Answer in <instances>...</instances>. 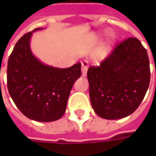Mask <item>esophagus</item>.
<instances>
[{
    "label": "esophagus",
    "mask_w": 156,
    "mask_h": 156,
    "mask_svg": "<svg viewBox=\"0 0 156 156\" xmlns=\"http://www.w3.org/2000/svg\"><path fill=\"white\" fill-rule=\"evenodd\" d=\"M82 65V75L85 76L87 74V71L88 68V62L87 61H83L81 62Z\"/></svg>",
    "instance_id": "obj_1"
}]
</instances>
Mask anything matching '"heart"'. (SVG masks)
Listing matches in <instances>:
<instances>
[{
	"mask_svg": "<svg viewBox=\"0 0 156 156\" xmlns=\"http://www.w3.org/2000/svg\"><path fill=\"white\" fill-rule=\"evenodd\" d=\"M115 36L114 34H111V35L109 36V39H108V44L105 46V48H103L100 50V51H98V53H97V56H98V58H100V59H104L105 58L107 57V55L109 53V51L111 50L112 46L113 44L115 43Z\"/></svg>",
	"mask_w": 156,
	"mask_h": 156,
	"instance_id": "obj_1",
	"label": "heart"
}]
</instances>
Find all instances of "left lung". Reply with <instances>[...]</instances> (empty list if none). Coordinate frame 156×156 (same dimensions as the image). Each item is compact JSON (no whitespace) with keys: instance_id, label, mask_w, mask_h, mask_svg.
Wrapping results in <instances>:
<instances>
[{"instance_id":"8db88e82","label":"left lung","mask_w":156,"mask_h":156,"mask_svg":"<svg viewBox=\"0 0 156 156\" xmlns=\"http://www.w3.org/2000/svg\"><path fill=\"white\" fill-rule=\"evenodd\" d=\"M88 80L92 107L99 117L119 119L140 106L150 80L146 49L135 37L116 45L99 66L88 68Z\"/></svg>"}]
</instances>
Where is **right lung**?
Segmentation results:
<instances>
[{"label":"right lung","instance_id":"1","mask_svg":"<svg viewBox=\"0 0 156 156\" xmlns=\"http://www.w3.org/2000/svg\"><path fill=\"white\" fill-rule=\"evenodd\" d=\"M36 28L16 43L7 63V88L16 107L31 119L51 122L64 115L70 92L81 76V63L68 68L43 64L32 54L30 39Z\"/></svg>","mask_w":156,"mask_h":156}]
</instances>
